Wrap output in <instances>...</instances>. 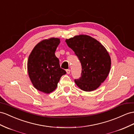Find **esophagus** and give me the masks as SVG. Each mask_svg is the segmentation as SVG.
<instances>
[{"label":"esophagus","instance_id":"esophagus-1","mask_svg":"<svg viewBox=\"0 0 134 134\" xmlns=\"http://www.w3.org/2000/svg\"><path fill=\"white\" fill-rule=\"evenodd\" d=\"M66 72L67 74H70V69H67L66 70Z\"/></svg>","mask_w":134,"mask_h":134}]
</instances>
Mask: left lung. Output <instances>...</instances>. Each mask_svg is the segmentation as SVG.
I'll use <instances>...</instances> for the list:
<instances>
[{"label": "left lung", "instance_id": "left-lung-1", "mask_svg": "<svg viewBox=\"0 0 134 134\" xmlns=\"http://www.w3.org/2000/svg\"><path fill=\"white\" fill-rule=\"evenodd\" d=\"M68 46L80 60L81 77L75 82L81 90L90 92L96 90L108 76L111 59L100 42L87 35H79L67 39Z\"/></svg>", "mask_w": 134, "mask_h": 134}]
</instances>
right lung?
<instances>
[{
  "instance_id": "1",
  "label": "right lung",
  "mask_w": 134,
  "mask_h": 134,
  "mask_svg": "<svg viewBox=\"0 0 134 134\" xmlns=\"http://www.w3.org/2000/svg\"><path fill=\"white\" fill-rule=\"evenodd\" d=\"M60 39L51 38L38 43L28 60V71L33 86L37 90L49 93L56 89L61 76L66 74L61 68L55 52Z\"/></svg>"
}]
</instances>
